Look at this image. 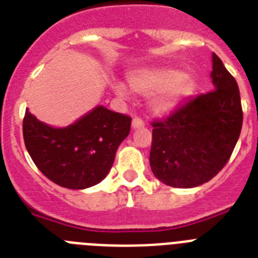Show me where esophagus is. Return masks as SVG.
<instances>
[{"instance_id":"1","label":"esophagus","mask_w":258,"mask_h":258,"mask_svg":"<svg viewBox=\"0 0 258 258\" xmlns=\"http://www.w3.org/2000/svg\"><path fill=\"white\" fill-rule=\"evenodd\" d=\"M145 126V122L141 118L136 117L133 118V121H132V127L133 129H141V127H144Z\"/></svg>"}]
</instances>
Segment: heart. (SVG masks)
<instances>
[{"instance_id":"b5f03b06","label":"heart","mask_w":258,"mask_h":258,"mask_svg":"<svg viewBox=\"0 0 258 258\" xmlns=\"http://www.w3.org/2000/svg\"><path fill=\"white\" fill-rule=\"evenodd\" d=\"M127 86L141 96H151L149 107L156 116H169L197 94L200 82L193 74H185L169 66L138 68L127 73ZM111 87L118 98H127V87L112 81Z\"/></svg>"}]
</instances>
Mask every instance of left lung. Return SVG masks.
I'll list each match as a JSON object with an SVG mask.
<instances>
[{
  "label": "left lung",
  "mask_w": 258,
  "mask_h": 258,
  "mask_svg": "<svg viewBox=\"0 0 258 258\" xmlns=\"http://www.w3.org/2000/svg\"><path fill=\"white\" fill-rule=\"evenodd\" d=\"M210 77L214 91L153 124L151 171L166 185L195 188L208 182L228 162L239 140L243 125L239 87L215 53Z\"/></svg>",
  "instance_id": "left-lung-1"
}]
</instances>
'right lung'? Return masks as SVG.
<instances>
[{
  "mask_svg": "<svg viewBox=\"0 0 258 258\" xmlns=\"http://www.w3.org/2000/svg\"><path fill=\"white\" fill-rule=\"evenodd\" d=\"M132 118L96 105L63 127L37 120L26 109L24 145L36 167L57 185L86 189L105 179Z\"/></svg>",
  "mask_w": 258,
  "mask_h": 258,
  "instance_id": "right-lung-1",
  "label": "right lung"
}]
</instances>
